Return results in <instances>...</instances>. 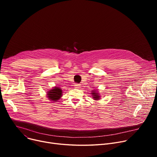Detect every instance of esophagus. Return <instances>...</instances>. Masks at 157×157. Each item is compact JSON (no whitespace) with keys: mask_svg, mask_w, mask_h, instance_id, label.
<instances>
[{"mask_svg":"<svg viewBox=\"0 0 157 157\" xmlns=\"http://www.w3.org/2000/svg\"><path fill=\"white\" fill-rule=\"evenodd\" d=\"M80 85L79 84H78V83H76L75 85H74V88H76V89H79L80 88Z\"/></svg>","mask_w":157,"mask_h":157,"instance_id":"obj_1","label":"esophagus"}]
</instances>
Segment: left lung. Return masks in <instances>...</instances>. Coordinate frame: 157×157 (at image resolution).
Masks as SVG:
<instances>
[{
  "instance_id": "1",
  "label": "left lung",
  "mask_w": 157,
  "mask_h": 157,
  "mask_svg": "<svg viewBox=\"0 0 157 157\" xmlns=\"http://www.w3.org/2000/svg\"><path fill=\"white\" fill-rule=\"evenodd\" d=\"M92 95H93L94 99H95V100L99 99L100 96H99V95H98V93H97V92H93L92 93Z\"/></svg>"
}]
</instances>
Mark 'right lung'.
<instances>
[{"mask_svg":"<svg viewBox=\"0 0 157 157\" xmlns=\"http://www.w3.org/2000/svg\"><path fill=\"white\" fill-rule=\"evenodd\" d=\"M62 94V91L60 88L55 86L52 90H50L48 92V97L50 101L56 102L61 97Z\"/></svg>","mask_w":157,"mask_h":157,"instance_id":"1","label":"right lung"}]
</instances>
